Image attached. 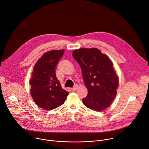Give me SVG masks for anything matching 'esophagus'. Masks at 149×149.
Returning a JSON list of instances; mask_svg holds the SVG:
<instances>
[{"label": "esophagus", "mask_w": 149, "mask_h": 149, "mask_svg": "<svg viewBox=\"0 0 149 149\" xmlns=\"http://www.w3.org/2000/svg\"><path fill=\"white\" fill-rule=\"evenodd\" d=\"M78 86L77 85H75L73 88H71V90H72V91H75V90H77V88H78Z\"/></svg>", "instance_id": "esophagus-1"}]
</instances>
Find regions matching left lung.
Listing matches in <instances>:
<instances>
[{
    "label": "left lung",
    "instance_id": "left-lung-1",
    "mask_svg": "<svg viewBox=\"0 0 149 149\" xmlns=\"http://www.w3.org/2000/svg\"><path fill=\"white\" fill-rule=\"evenodd\" d=\"M72 56L81 67L88 90L83 99L84 104L97 112L105 110L112 103L119 86L112 61L97 48L75 49Z\"/></svg>",
    "mask_w": 149,
    "mask_h": 149
}]
</instances>
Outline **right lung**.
<instances>
[{
  "instance_id": "obj_1",
  "label": "right lung",
  "mask_w": 149,
  "mask_h": 149,
  "mask_svg": "<svg viewBox=\"0 0 149 149\" xmlns=\"http://www.w3.org/2000/svg\"><path fill=\"white\" fill-rule=\"evenodd\" d=\"M64 50L45 53L34 66L30 79L31 97L37 106L50 111L63 104L69 92L63 90L55 71Z\"/></svg>"
}]
</instances>
